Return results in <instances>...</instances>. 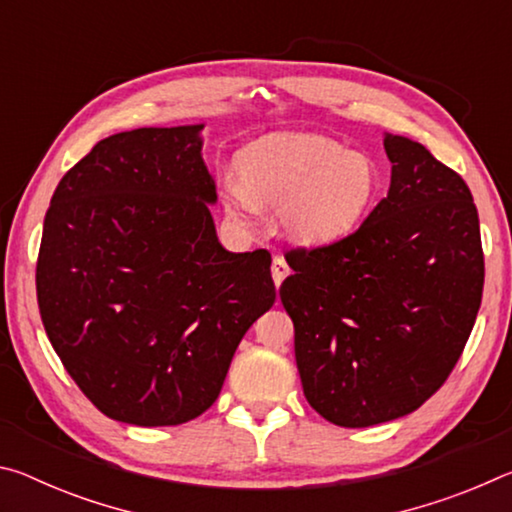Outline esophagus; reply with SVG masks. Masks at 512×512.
<instances>
[{"label": "esophagus", "mask_w": 512, "mask_h": 512, "mask_svg": "<svg viewBox=\"0 0 512 512\" xmlns=\"http://www.w3.org/2000/svg\"><path fill=\"white\" fill-rule=\"evenodd\" d=\"M289 273H291V268L287 264V259H284L282 255H275L273 257V266H271V275H273L275 287H280V284L287 280Z\"/></svg>", "instance_id": "1"}]
</instances>
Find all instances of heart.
<instances>
[{"instance_id":"obj_1","label":"heart","mask_w":512,"mask_h":512,"mask_svg":"<svg viewBox=\"0 0 512 512\" xmlns=\"http://www.w3.org/2000/svg\"><path fill=\"white\" fill-rule=\"evenodd\" d=\"M239 180L223 187L225 212L250 223L257 205L280 207L282 232L300 244H332L352 235L379 187L366 153L345 151L316 133L264 135L239 155Z\"/></svg>"}]
</instances>
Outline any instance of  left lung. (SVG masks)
Segmentation results:
<instances>
[{
  "instance_id": "obj_1",
  "label": "left lung",
  "mask_w": 512,
  "mask_h": 512,
  "mask_svg": "<svg viewBox=\"0 0 512 512\" xmlns=\"http://www.w3.org/2000/svg\"><path fill=\"white\" fill-rule=\"evenodd\" d=\"M391 187L357 232L291 250L280 298L311 409L339 427L413 413L445 384L483 293L470 187L422 144L384 133Z\"/></svg>"
}]
</instances>
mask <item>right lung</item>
<instances>
[{
    "label": "right lung",
    "mask_w": 512,
    "mask_h": 512,
    "mask_svg": "<svg viewBox=\"0 0 512 512\" xmlns=\"http://www.w3.org/2000/svg\"><path fill=\"white\" fill-rule=\"evenodd\" d=\"M203 126L106 137L45 216L42 325L85 397L137 427L210 409L239 341L275 302L268 250L230 253L216 237Z\"/></svg>",
    "instance_id": "right-lung-1"
}]
</instances>
